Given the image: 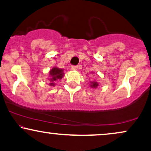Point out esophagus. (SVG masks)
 I'll use <instances>...</instances> for the list:
<instances>
[{
	"label": "esophagus",
	"instance_id": "esophagus-1",
	"mask_svg": "<svg viewBox=\"0 0 151 151\" xmlns=\"http://www.w3.org/2000/svg\"><path fill=\"white\" fill-rule=\"evenodd\" d=\"M77 68H78L77 66H71V70L73 71L77 70Z\"/></svg>",
	"mask_w": 151,
	"mask_h": 151
}]
</instances>
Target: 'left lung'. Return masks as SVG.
Masks as SVG:
<instances>
[{
  "instance_id": "obj_1",
  "label": "left lung",
  "mask_w": 151,
  "mask_h": 151,
  "mask_svg": "<svg viewBox=\"0 0 151 151\" xmlns=\"http://www.w3.org/2000/svg\"><path fill=\"white\" fill-rule=\"evenodd\" d=\"M89 86H90L91 88H97V87L99 86V83L97 82V81H91Z\"/></svg>"
}]
</instances>
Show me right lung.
<instances>
[{
	"instance_id": "right-lung-1",
	"label": "right lung",
	"mask_w": 151,
	"mask_h": 151,
	"mask_svg": "<svg viewBox=\"0 0 151 151\" xmlns=\"http://www.w3.org/2000/svg\"><path fill=\"white\" fill-rule=\"evenodd\" d=\"M64 70L60 69L57 67H54L51 70L49 71V85L51 86H55V81L57 80H60L63 77L65 73L63 72Z\"/></svg>"
}]
</instances>
